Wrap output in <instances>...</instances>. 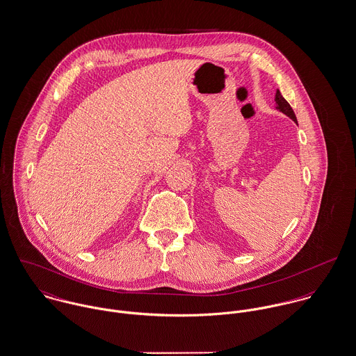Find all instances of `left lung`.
Segmentation results:
<instances>
[{
	"mask_svg": "<svg viewBox=\"0 0 356 356\" xmlns=\"http://www.w3.org/2000/svg\"><path fill=\"white\" fill-rule=\"evenodd\" d=\"M275 103H276V106H275V108L277 110V111H280V113H283V114H286L287 117H290L293 122H296L298 124V121H296V117H295V113H293V110H292L291 106H290V103L283 97L282 95V92L277 90V92H276V97H275Z\"/></svg>",
	"mask_w": 356,
	"mask_h": 356,
	"instance_id": "obj_1",
	"label": "left lung"
}]
</instances>
